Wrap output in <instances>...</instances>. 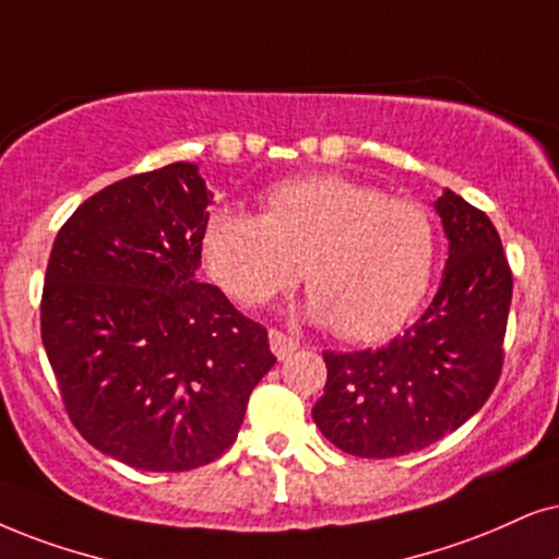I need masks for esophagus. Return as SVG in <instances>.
Segmentation results:
<instances>
[{"mask_svg":"<svg viewBox=\"0 0 559 559\" xmlns=\"http://www.w3.org/2000/svg\"><path fill=\"white\" fill-rule=\"evenodd\" d=\"M267 337H271V350L275 353V358H278V361H284V358H288L296 348H299V341L292 335H286V332L271 330V335Z\"/></svg>","mask_w":559,"mask_h":559,"instance_id":"1","label":"esophagus"}]
</instances>
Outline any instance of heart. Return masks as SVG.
<instances>
[{"label": "heart", "instance_id": "b5f03b06", "mask_svg": "<svg viewBox=\"0 0 559 559\" xmlns=\"http://www.w3.org/2000/svg\"><path fill=\"white\" fill-rule=\"evenodd\" d=\"M438 245L423 203L343 175L275 182L260 195V216L216 209L201 231L203 265L224 294L263 307L304 271L309 317L356 343L384 341L418 312Z\"/></svg>", "mask_w": 559, "mask_h": 559}]
</instances>
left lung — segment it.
<instances>
[{
	"instance_id": "8db88e82",
	"label": "left lung",
	"mask_w": 559,
	"mask_h": 559,
	"mask_svg": "<svg viewBox=\"0 0 559 559\" xmlns=\"http://www.w3.org/2000/svg\"><path fill=\"white\" fill-rule=\"evenodd\" d=\"M443 281L426 314L384 348L324 350L328 381L312 418L345 454L394 459L467 423L496 390L513 273L485 211L443 190Z\"/></svg>"
}]
</instances>
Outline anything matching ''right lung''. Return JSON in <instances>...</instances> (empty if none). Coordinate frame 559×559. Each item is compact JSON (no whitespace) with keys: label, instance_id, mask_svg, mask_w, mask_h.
I'll return each mask as SVG.
<instances>
[{"label":"right lung","instance_id":"1","mask_svg":"<svg viewBox=\"0 0 559 559\" xmlns=\"http://www.w3.org/2000/svg\"><path fill=\"white\" fill-rule=\"evenodd\" d=\"M211 201L190 162L131 175L87 198L48 258L40 337L63 407L133 469L222 456L275 364L263 324L195 275Z\"/></svg>","mask_w":559,"mask_h":559}]
</instances>
